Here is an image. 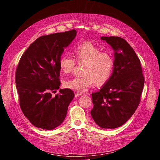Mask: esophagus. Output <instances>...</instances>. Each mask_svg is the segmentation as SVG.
I'll return each mask as SVG.
<instances>
[{
  "instance_id": "esophagus-1",
  "label": "esophagus",
  "mask_w": 160,
  "mask_h": 160,
  "mask_svg": "<svg viewBox=\"0 0 160 160\" xmlns=\"http://www.w3.org/2000/svg\"><path fill=\"white\" fill-rule=\"evenodd\" d=\"M82 96V94L78 93V92H77V93H75V98H78V97H80V96Z\"/></svg>"
}]
</instances>
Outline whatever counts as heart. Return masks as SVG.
<instances>
[{
    "mask_svg": "<svg viewBox=\"0 0 160 160\" xmlns=\"http://www.w3.org/2000/svg\"><path fill=\"white\" fill-rule=\"evenodd\" d=\"M73 54L75 59L68 56L61 58V72L64 74L70 73L75 67V59L78 64H84L83 75L66 81V87L83 92L94 82L102 85L109 80L115 67V60L111 53L101 52V49L94 43L84 42L76 45L73 49Z\"/></svg>",
    "mask_w": 160,
    "mask_h": 160,
    "instance_id": "heart-1",
    "label": "heart"
}]
</instances>
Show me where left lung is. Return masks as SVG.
<instances>
[{"label":"left lung","instance_id":"8db88e82","mask_svg":"<svg viewBox=\"0 0 160 160\" xmlns=\"http://www.w3.org/2000/svg\"><path fill=\"white\" fill-rule=\"evenodd\" d=\"M115 51V67L109 80L92 94L91 116L103 128L123 125L138 108L144 85L141 61L132 48L119 37H101Z\"/></svg>","mask_w":160,"mask_h":160}]
</instances>
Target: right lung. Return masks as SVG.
<instances>
[{
    "label": "right lung",
    "instance_id": "1",
    "mask_svg": "<svg viewBox=\"0 0 160 160\" xmlns=\"http://www.w3.org/2000/svg\"><path fill=\"white\" fill-rule=\"evenodd\" d=\"M77 35L72 30L40 37L22 55L15 81L20 108L35 127L53 130L61 125L75 95L70 88H59V60Z\"/></svg>",
    "mask_w": 160,
    "mask_h": 160
}]
</instances>
